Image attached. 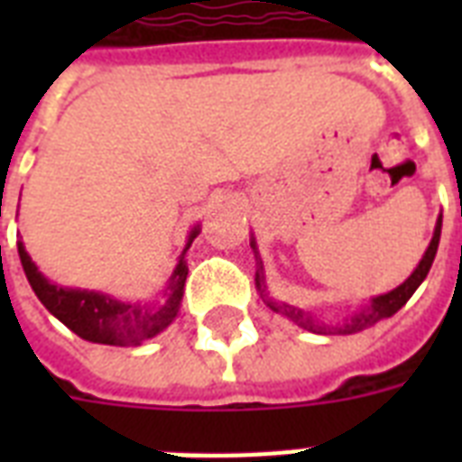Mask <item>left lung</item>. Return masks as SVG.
<instances>
[{
  "mask_svg": "<svg viewBox=\"0 0 462 462\" xmlns=\"http://www.w3.org/2000/svg\"><path fill=\"white\" fill-rule=\"evenodd\" d=\"M439 237H441V217H439L437 230H434V237H431V242H430V249L424 252L422 261H420V266L415 268V273L410 275L408 281L402 282L401 288L391 290L388 295L374 297L369 307L362 309L359 314H355L350 321L343 323V326H337V328H330V326H316L311 316L304 314L302 309L290 307V304H275V302H271V300H268V307L273 309V311H278V314H285L288 319H292L295 323H300L302 328L314 330V333H340V336L359 333V330L369 328V326H374V323L381 321V319H388V316H393L395 311H398V309L408 302L410 297H412V292L420 288V282L427 278L431 263H434V256H437V249H439ZM256 282H259V273H256Z\"/></svg>",
  "mask_w": 462,
  "mask_h": 462,
  "instance_id": "obj_1",
  "label": "left lung"
}]
</instances>
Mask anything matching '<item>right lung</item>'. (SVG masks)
I'll use <instances>...</instances> for the list:
<instances>
[{
  "label": "right lung",
  "instance_id": "obj_1",
  "mask_svg": "<svg viewBox=\"0 0 462 462\" xmlns=\"http://www.w3.org/2000/svg\"><path fill=\"white\" fill-rule=\"evenodd\" d=\"M196 235H199L196 230L191 232L189 242ZM18 256H21L32 292L45 304L47 311H52L67 328L74 330L83 340L103 345H139L148 337L158 336L160 330H165L177 316L181 295H184L181 290L189 273L187 263L180 261L167 285L165 302L155 307H139V304L117 302L96 292L57 288L47 278H42V273H38L31 256L25 254L23 242H18Z\"/></svg>",
  "mask_w": 462,
  "mask_h": 462
}]
</instances>
